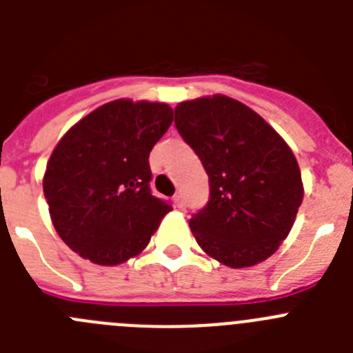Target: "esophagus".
<instances>
[{"instance_id":"1","label":"esophagus","mask_w":353,"mask_h":353,"mask_svg":"<svg viewBox=\"0 0 353 353\" xmlns=\"http://www.w3.org/2000/svg\"><path fill=\"white\" fill-rule=\"evenodd\" d=\"M174 203H176L179 208H185V199H183L182 192H176V194H174Z\"/></svg>"}]
</instances>
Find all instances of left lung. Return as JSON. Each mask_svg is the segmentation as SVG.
Masks as SVG:
<instances>
[{
  "label": "left lung",
  "instance_id": "8db88e82",
  "mask_svg": "<svg viewBox=\"0 0 353 353\" xmlns=\"http://www.w3.org/2000/svg\"><path fill=\"white\" fill-rule=\"evenodd\" d=\"M174 125L208 174V201L189 223L199 248L233 269L267 260L304 196L290 146L260 114L224 95L179 104Z\"/></svg>",
  "mask_w": 353,
  "mask_h": 353
}]
</instances>
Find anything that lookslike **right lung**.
Wrapping results in <instances>:
<instances>
[{"label":"right lung","mask_w":353,"mask_h":353,"mask_svg":"<svg viewBox=\"0 0 353 353\" xmlns=\"http://www.w3.org/2000/svg\"><path fill=\"white\" fill-rule=\"evenodd\" d=\"M171 121L168 104L114 101L77 121L56 145L43 196L56 232L79 256L123 263L146 248L173 210L152 194L148 162Z\"/></svg>","instance_id":"obj_1"}]
</instances>
